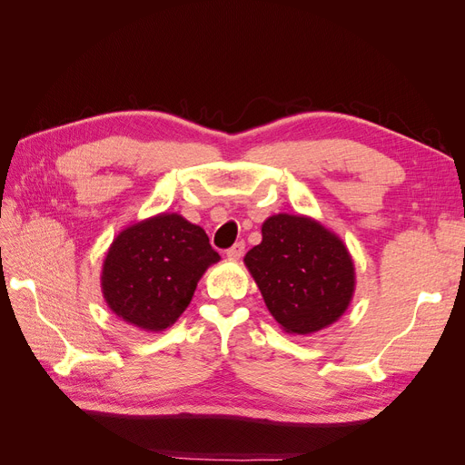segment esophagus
I'll use <instances>...</instances> for the list:
<instances>
[{"mask_svg":"<svg viewBox=\"0 0 465 465\" xmlns=\"http://www.w3.org/2000/svg\"><path fill=\"white\" fill-rule=\"evenodd\" d=\"M244 248H246V244H244V242H236V244H232V246L227 250V256H229L231 260L242 258V254H244Z\"/></svg>","mask_w":465,"mask_h":465,"instance_id":"obj_1","label":"esophagus"}]
</instances>
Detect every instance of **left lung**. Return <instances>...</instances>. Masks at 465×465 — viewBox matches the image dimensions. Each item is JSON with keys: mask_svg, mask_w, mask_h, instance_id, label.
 <instances>
[{"mask_svg": "<svg viewBox=\"0 0 465 465\" xmlns=\"http://www.w3.org/2000/svg\"><path fill=\"white\" fill-rule=\"evenodd\" d=\"M267 311L287 333H314L337 322L353 299L355 265L343 241L311 217L279 213L244 256Z\"/></svg>", "mask_w": 465, "mask_h": 465, "instance_id": "1", "label": "left lung"}]
</instances>
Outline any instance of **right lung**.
<instances>
[{
    "label": "right lung",
    "instance_id": "obj_1",
    "mask_svg": "<svg viewBox=\"0 0 465 465\" xmlns=\"http://www.w3.org/2000/svg\"><path fill=\"white\" fill-rule=\"evenodd\" d=\"M221 256L205 231L178 213L124 229L103 263L108 308L145 331H163L186 311L198 281Z\"/></svg>",
    "mask_w": 465,
    "mask_h": 465
}]
</instances>
